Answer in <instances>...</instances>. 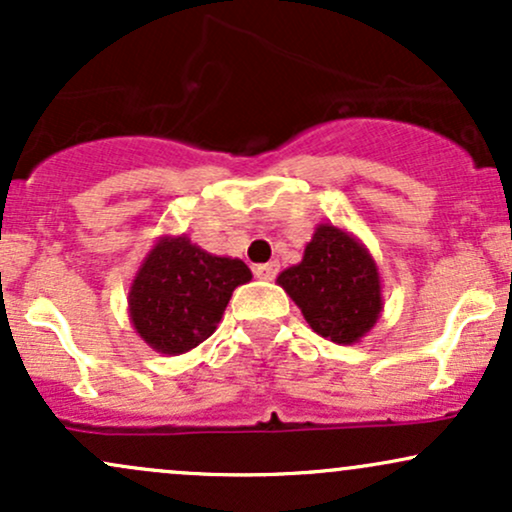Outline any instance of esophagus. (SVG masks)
<instances>
[{
	"mask_svg": "<svg viewBox=\"0 0 512 512\" xmlns=\"http://www.w3.org/2000/svg\"><path fill=\"white\" fill-rule=\"evenodd\" d=\"M276 274H279V262L257 264V267H255V276H257V279H262V281H272Z\"/></svg>",
	"mask_w": 512,
	"mask_h": 512,
	"instance_id": "34e87169",
	"label": "esophagus"
}]
</instances>
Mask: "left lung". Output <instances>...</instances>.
Instances as JSON below:
<instances>
[{"mask_svg":"<svg viewBox=\"0 0 512 512\" xmlns=\"http://www.w3.org/2000/svg\"><path fill=\"white\" fill-rule=\"evenodd\" d=\"M313 332L334 344H356L383 313L378 264L354 233L317 223L303 260L276 276Z\"/></svg>","mask_w":512,"mask_h":512,"instance_id":"1","label":"left lung"}]
</instances>
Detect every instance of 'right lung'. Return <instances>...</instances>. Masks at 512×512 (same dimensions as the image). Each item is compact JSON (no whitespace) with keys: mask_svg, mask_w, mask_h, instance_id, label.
Listing matches in <instances>:
<instances>
[{"mask_svg":"<svg viewBox=\"0 0 512 512\" xmlns=\"http://www.w3.org/2000/svg\"><path fill=\"white\" fill-rule=\"evenodd\" d=\"M250 279L238 257L211 255L185 233L161 236L129 284V322L158 354H187L216 332L233 291Z\"/></svg>","mask_w":512,"mask_h":512,"instance_id":"right-lung-1","label":"right lung"}]
</instances>
